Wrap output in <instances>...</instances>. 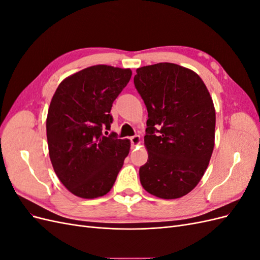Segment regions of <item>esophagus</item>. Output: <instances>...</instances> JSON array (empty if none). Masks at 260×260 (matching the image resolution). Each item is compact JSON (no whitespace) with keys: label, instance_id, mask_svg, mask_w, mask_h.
<instances>
[{"label":"esophagus","instance_id":"34e87169","mask_svg":"<svg viewBox=\"0 0 260 260\" xmlns=\"http://www.w3.org/2000/svg\"><path fill=\"white\" fill-rule=\"evenodd\" d=\"M130 140H131V146L132 147H136L141 143V137L140 136L132 137Z\"/></svg>","mask_w":260,"mask_h":260}]
</instances>
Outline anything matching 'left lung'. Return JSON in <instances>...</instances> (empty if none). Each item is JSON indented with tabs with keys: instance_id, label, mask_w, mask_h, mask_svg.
Listing matches in <instances>:
<instances>
[{
	"instance_id": "1",
	"label": "left lung",
	"mask_w": 260,
	"mask_h": 260,
	"mask_svg": "<svg viewBox=\"0 0 260 260\" xmlns=\"http://www.w3.org/2000/svg\"><path fill=\"white\" fill-rule=\"evenodd\" d=\"M135 85L148 113L141 184L156 198H182L199 184L214 151V102L198 74L172 62L138 68Z\"/></svg>"
}]
</instances>
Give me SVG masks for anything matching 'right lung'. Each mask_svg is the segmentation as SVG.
<instances>
[{
	"instance_id": "right-lung-1",
	"label": "right lung",
	"mask_w": 260,
	"mask_h": 260,
	"mask_svg": "<svg viewBox=\"0 0 260 260\" xmlns=\"http://www.w3.org/2000/svg\"><path fill=\"white\" fill-rule=\"evenodd\" d=\"M130 68L95 65L62 80L46 117V138L55 174L78 198L92 200L113 187L130 151V140L105 137L114 101L128 84Z\"/></svg>"
}]
</instances>
